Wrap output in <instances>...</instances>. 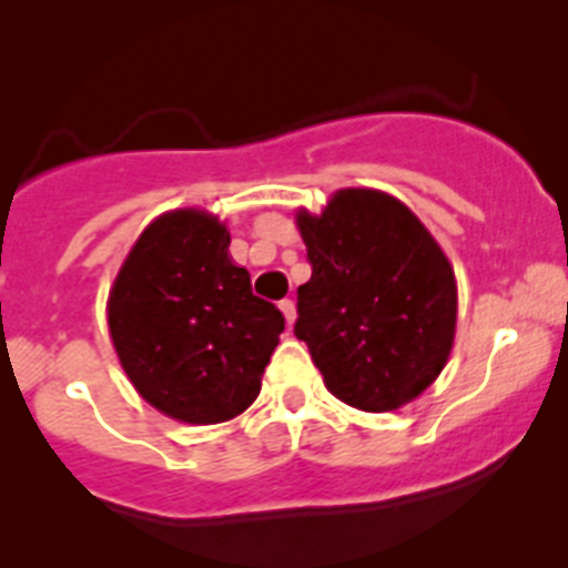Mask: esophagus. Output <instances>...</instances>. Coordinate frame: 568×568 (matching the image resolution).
<instances>
[{
  "label": "esophagus",
  "mask_w": 568,
  "mask_h": 568,
  "mask_svg": "<svg viewBox=\"0 0 568 568\" xmlns=\"http://www.w3.org/2000/svg\"><path fill=\"white\" fill-rule=\"evenodd\" d=\"M278 307H281V313H284V318H287V327H293L295 301L293 298H284V301H278Z\"/></svg>",
  "instance_id": "34e87169"
}]
</instances>
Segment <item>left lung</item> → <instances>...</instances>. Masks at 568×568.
<instances>
[{
    "label": "left lung",
    "instance_id": "obj_1",
    "mask_svg": "<svg viewBox=\"0 0 568 568\" xmlns=\"http://www.w3.org/2000/svg\"><path fill=\"white\" fill-rule=\"evenodd\" d=\"M313 275L298 287L295 338L329 393L364 413L418 398L455 338L453 264L413 210L378 190H338L298 213Z\"/></svg>",
    "mask_w": 568,
    "mask_h": 568
}]
</instances>
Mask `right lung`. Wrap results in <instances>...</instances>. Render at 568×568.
I'll return each mask as SVG.
<instances>
[{"label": "right lung", "instance_id": "right-lung-1", "mask_svg": "<svg viewBox=\"0 0 568 568\" xmlns=\"http://www.w3.org/2000/svg\"><path fill=\"white\" fill-rule=\"evenodd\" d=\"M230 233L204 210L159 215L130 250L108 298L124 373L148 404L184 424H222L258 398L284 333L227 255Z\"/></svg>", "mask_w": 568, "mask_h": 568}]
</instances>
